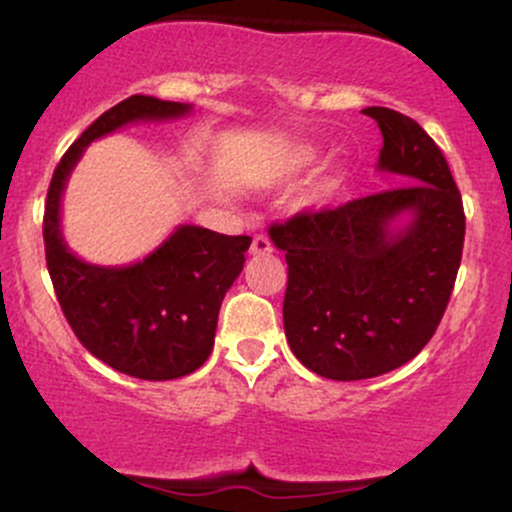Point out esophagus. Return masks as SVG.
Returning <instances> with one entry per match:
<instances>
[{
    "label": "esophagus",
    "mask_w": 512,
    "mask_h": 512,
    "mask_svg": "<svg viewBox=\"0 0 512 512\" xmlns=\"http://www.w3.org/2000/svg\"><path fill=\"white\" fill-rule=\"evenodd\" d=\"M272 240L267 236H262V233H257L255 238H252V245H250V255L252 257H267L272 255Z\"/></svg>",
    "instance_id": "1"
}]
</instances>
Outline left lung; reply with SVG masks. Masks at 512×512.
Listing matches in <instances>:
<instances>
[{"instance_id":"left-lung-1","label":"left lung","mask_w":512,"mask_h":512,"mask_svg":"<svg viewBox=\"0 0 512 512\" xmlns=\"http://www.w3.org/2000/svg\"><path fill=\"white\" fill-rule=\"evenodd\" d=\"M363 113L383 132L378 168L407 185L269 226L289 264L286 339L305 368L330 380L375 378L424 349L464 245L462 197L438 144L397 110ZM399 215L408 226L392 229Z\"/></svg>"}]
</instances>
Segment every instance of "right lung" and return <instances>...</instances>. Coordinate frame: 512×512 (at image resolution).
I'll return each mask as SVG.
<instances>
[{
	"instance_id": "obj_1",
	"label": "right lung",
	"mask_w": 512,
	"mask_h": 512,
	"mask_svg": "<svg viewBox=\"0 0 512 512\" xmlns=\"http://www.w3.org/2000/svg\"><path fill=\"white\" fill-rule=\"evenodd\" d=\"M187 103L129 96L91 122L52 173L43 216L45 260L57 301L76 339L110 368L142 380L192 373L214 349L221 301L243 272L250 236L180 226L166 243L129 267H98L74 257L60 231L69 173L93 139L139 120H173Z\"/></svg>"
}]
</instances>
